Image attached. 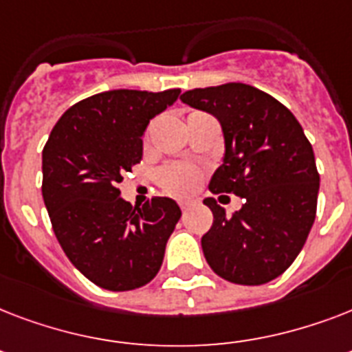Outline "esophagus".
Wrapping results in <instances>:
<instances>
[{
	"instance_id": "obj_1",
	"label": "esophagus",
	"mask_w": 352,
	"mask_h": 352,
	"mask_svg": "<svg viewBox=\"0 0 352 352\" xmlns=\"http://www.w3.org/2000/svg\"><path fill=\"white\" fill-rule=\"evenodd\" d=\"M179 206H181L182 212H186V210L190 208V206H192V201H182V203L179 204Z\"/></svg>"
}]
</instances>
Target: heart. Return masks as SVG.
<instances>
[{"label": "heart", "instance_id": "heart-1", "mask_svg": "<svg viewBox=\"0 0 352 352\" xmlns=\"http://www.w3.org/2000/svg\"><path fill=\"white\" fill-rule=\"evenodd\" d=\"M157 179L164 192L175 197H188L197 190L201 171L188 164H170L159 171Z\"/></svg>", "mask_w": 352, "mask_h": 352}]
</instances>
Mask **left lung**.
<instances>
[{"label":"left lung","mask_w":352,"mask_h":352,"mask_svg":"<svg viewBox=\"0 0 352 352\" xmlns=\"http://www.w3.org/2000/svg\"><path fill=\"white\" fill-rule=\"evenodd\" d=\"M181 100L214 115L225 137L223 164L208 188L243 199L228 217L214 197V225L201 239L217 276L237 285L272 281L292 265L316 217L320 175L303 127L274 96L230 82L186 91Z\"/></svg>","instance_id":"8db88e82"}]
</instances>
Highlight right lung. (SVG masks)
I'll use <instances>...</instances> for the list:
<instances>
[{
  "instance_id": "right-lung-1",
  "label": "right lung",
  "mask_w": 352,
  "mask_h": 352,
  "mask_svg": "<svg viewBox=\"0 0 352 352\" xmlns=\"http://www.w3.org/2000/svg\"><path fill=\"white\" fill-rule=\"evenodd\" d=\"M179 95L181 89L93 95L63 113L43 148L41 195L52 230L69 261L102 289L149 283L181 219L173 199L153 197L133 210L118 190L142 159L149 120Z\"/></svg>"
}]
</instances>
